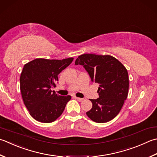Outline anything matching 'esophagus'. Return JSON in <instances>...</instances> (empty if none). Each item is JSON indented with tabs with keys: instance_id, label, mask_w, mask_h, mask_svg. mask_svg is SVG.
Returning a JSON list of instances; mask_svg holds the SVG:
<instances>
[{
	"instance_id": "1",
	"label": "esophagus",
	"mask_w": 157,
	"mask_h": 157,
	"mask_svg": "<svg viewBox=\"0 0 157 157\" xmlns=\"http://www.w3.org/2000/svg\"><path fill=\"white\" fill-rule=\"evenodd\" d=\"M75 99H76L77 100H78V101H79V102H81V101H82L83 100H84V99H82V98H79V97H74Z\"/></svg>"
}]
</instances>
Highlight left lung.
<instances>
[{
  "label": "left lung",
  "mask_w": 157,
  "mask_h": 157,
  "mask_svg": "<svg viewBox=\"0 0 157 157\" xmlns=\"http://www.w3.org/2000/svg\"><path fill=\"white\" fill-rule=\"evenodd\" d=\"M75 64L84 67L91 81L99 85V98L90 100L93 107L86 112L87 116L98 123L114 118L128 96L129 83L127 69L109 55L82 54L77 58Z\"/></svg>",
  "instance_id": "8db88e82"
}]
</instances>
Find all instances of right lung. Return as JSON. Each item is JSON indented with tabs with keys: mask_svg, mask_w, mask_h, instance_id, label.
I'll return each instance as SVG.
<instances>
[{
	"mask_svg": "<svg viewBox=\"0 0 157 157\" xmlns=\"http://www.w3.org/2000/svg\"><path fill=\"white\" fill-rule=\"evenodd\" d=\"M73 58L63 60L36 58L24 64L20 82L24 103L36 121L50 123L62 114L70 95L60 96L52 91L58 75L72 63Z\"/></svg>",
	"mask_w": 157,
	"mask_h": 157,
	"instance_id": "add662e5",
	"label": "right lung"
}]
</instances>
